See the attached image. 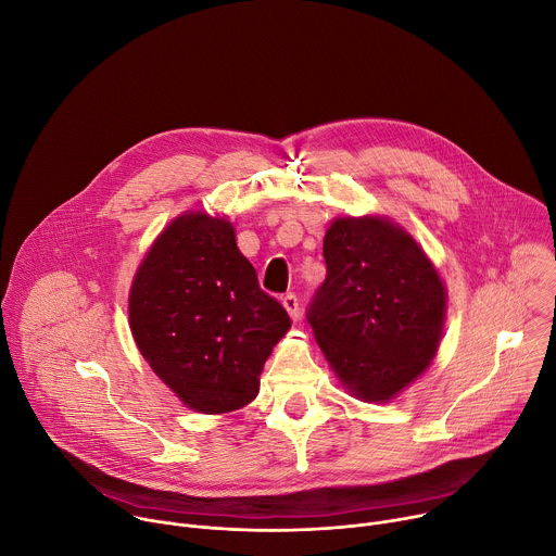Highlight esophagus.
Here are the masks:
<instances>
[{
    "label": "esophagus",
    "instance_id": "esophagus-1",
    "mask_svg": "<svg viewBox=\"0 0 556 556\" xmlns=\"http://www.w3.org/2000/svg\"><path fill=\"white\" fill-rule=\"evenodd\" d=\"M281 303H283V307L288 309V314H290V319H299V314H301V301H299V296L294 294V292H288L283 299H281Z\"/></svg>",
    "mask_w": 556,
    "mask_h": 556
}]
</instances>
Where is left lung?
Returning <instances> with one entry per match:
<instances>
[{
  "label": "left lung",
  "mask_w": 556,
  "mask_h": 556,
  "mask_svg": "<svg viewBox=\"0 0 556 556\" xmlns=\"http://www.w3.org/2000/svg\"><path fill=\"white\" fill-rule=\"evenodd\" d=\"M324 257L307 324L345 389L384 403L435 356L446 290L412 235L380 217H339Z\"/></svg>",
  "instance_id": "left-lung-1"
}]
</instances>
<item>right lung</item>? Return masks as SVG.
Wrapping results in <instances>:
<instances>
[{"mask_svg": "<svg viewBox=\"0 0 556 556\" xmlns=\"http://www.w3.org/2000/svg\"><path fill=\"white\" fill-rule=\"evenodd\" d=\"M129 326L149 367L202 414L249 405L286 307L264 292L232 224L187 213L157 237L129 292Z\"/></svg>", "mask_w": 556, "mask_h": 556, "instance_id": "add662e5", "label": "right lung"}]
</instances>
